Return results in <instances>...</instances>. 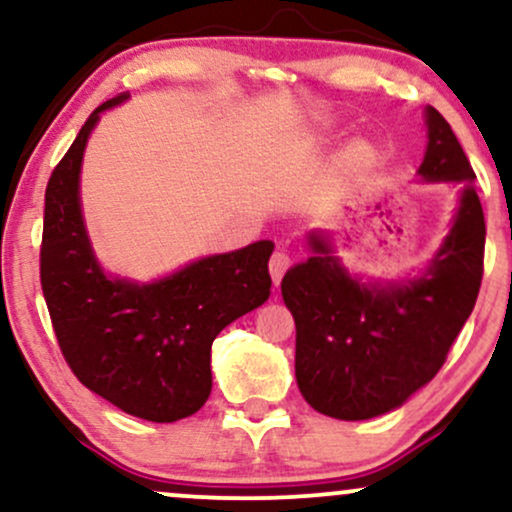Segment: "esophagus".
<instances>
[{
	"label": "esophagus",
	"mask_w": 512,
	"mask_h": 512,
	"mask_svg": "<svg viewBox=\"0 0 512 512\" xmlns=\"http://www.w3.org/2000/svg\"><path fill=\"white\" fill-rule=\"evenodd\" d=\"M288 267H291V257L286 252H274L272 260H269V274H272L274 286H279Z\"/></svg>",
	"instance_id": "obj_1"
}]
</instances>
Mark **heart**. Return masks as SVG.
Here are the masks:
<instances>
[{
    "mask_svg": "<svg viewBox=\"0 0 512 512\" xmlns=\"http://www.w3.org/2000/svg\"><path fill=\"white\" fill-rule=\"evenodd\" d=\"M346 164L355 171H369L379 164V150L374 145L357 140L346 150Z\"/></svg>",
    "mask_w": 512,
    "mask_h": 512,
    "instance_id": "b5f03b06",
    "label": "heart"
}]
</instances>
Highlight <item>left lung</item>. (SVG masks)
Instances as JSON below:
<instances>
[{
  "label": "left lung",
  "instance_id": "left-lung-1",
  "mask_svg": "<svg viewBox=\"0 0 512 512\" xmlns=\"http://www.w3.org/2000/svg\"><path fill=\"white\" fill-rule=\"evenodd\" d=\"M417 176L460 188L451 233L420 276L362 283L350 276L322 231L312 257L281 281L295 319V379L303 398L336 420H369L400 408L436 377L472 315L484 272V212L463 147L434 107Z\"/></svg>",
  "mask_w": 512,
  "mask_h": 512
}]
</instances>
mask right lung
Wrapping results in <instances>:
<instances>
[{"label":"right lung","instance_id":"obj_1","mask_svg":"<svg viewBox=\"0 0 512 512\" xmlns=\"http://www.w3.org/2000/svg\"><path fill=\"white\" fill-rule=\"evenodd\" d=\"M83 123L45 190L40 281L59 348L83 386L150 422H176L212 391V341L269 298L272 240L209 255L152 283L104 274L80 209V164L104 109Z\"/></svg>","mask_w":512,"mask_h":512}]
</instances>
